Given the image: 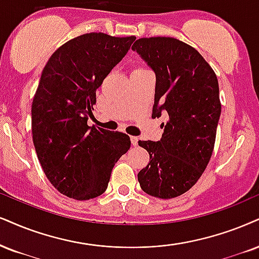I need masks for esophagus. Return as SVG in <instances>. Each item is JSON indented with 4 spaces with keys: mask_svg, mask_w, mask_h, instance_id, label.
<instances>
[{
    "mask_svg": "<svg viewBox=\"0 0 259 259\" xmlns=\"http://www.w3.org/2000/svg\"><path fill=\"white\" fill-rule=\"evenodd\" d=\"M131 143H132L133 146H137V144H138V137H131Z\"/></svg>",
    "mask_w": 259,
    "mask_h": 259,
    "instance_id": "34e87169",
    "label": "esophagus"
}]
</instances>
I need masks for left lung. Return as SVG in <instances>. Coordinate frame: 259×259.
<instances>
[{"label": "left lung", "instance_id": "8db88e82", "mask_svg": "<svg viewBox=\"0 0 259 259\" xmlns=\"http://www.w3.org/2000/svg\"><path fill=\"white\" fill-rule=\"evenodd\" d=\"M132 50L156 75L152 117L168 119L158 142H138L150 155L138 181L145 193L169 199L190 190L209 163L221 115L219 81L204 57L175 38H140Z\"/></svg>", "mask_w": 259, "mask_h": 259}]
</instances>
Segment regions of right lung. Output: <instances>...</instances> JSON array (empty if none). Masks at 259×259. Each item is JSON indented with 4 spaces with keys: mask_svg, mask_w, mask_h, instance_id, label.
<instances>
[{
    "mask_svg": "<svg viewBox=\"0 0 259 259\" xmlns=\"http://www.w3.org/2000/svg\"><path fill=\"white\" fill-rule=\"evenodd\" d=\"M136 37L86 33L53 54L32 102V138L53 186L89 200L104 193L111 170L131 148L121 132L90 127L96 90L128 53Z\"/></svg>",
    "mask_w": 259,
    "mask_h": 259,
    "instance_id": "add662e5",
    "label": "right lung"
}]
</instances>
